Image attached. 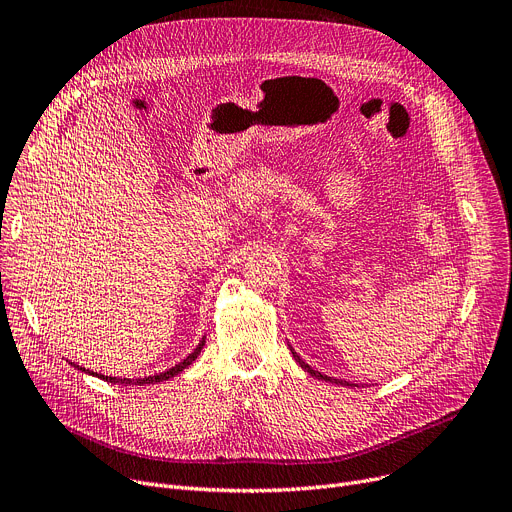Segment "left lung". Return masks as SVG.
Wrapping results in <instances>:
<instances>
[{
  "mask_svg": "<svg viewBox=\"0 0 512 512\" xmlns=\"http://www.w3.org/2000/svg\"><path fill=\"white\" fill-rule=\"evenodd\" d=\"M290 351H292V346H290ZM292 357H294V359H297V363H299V365H301V367H303V369H305L307 373H311V375H313V378H317V380H324V382H332V384H340V386H351V388H355V386H357V384H351V382H342V380H334V378H328V375H324V373H319V371L311 369V367H309V365H307V363H305V361H303V359H301V357H299L297 353H294V351H292ZM357 388H359V386H357Z\"/></svg>",
  "mask_w": 512,
  "mask_h": 512,
  "instance_id": "1",
  "label": "left lung"
}]
</instances>
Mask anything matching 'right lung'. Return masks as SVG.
Masks as SVG:
<instances>
[{
  "instance_id": "1",
  "label": "right lung",
  "mask_w": 512,
  "mask_h": 512,
  "mask_svg": "<svg viewBox=\"0 0 512 512\" xmlns=\"http://www.w3.org/2000/svg\"><path fill=\"white\" fill-rule=\"evenodd\" d=\"M203 344H205V338L199 342V346L195 348V351L188 355L186 359H182L178 365H174L172 369H168V371H164V373H157V375H149V378H137V380H130V378H112V375H101V373H95V371H91V369H85V367H78V365H74V363H70V365H74L76 369H80V371H85V373H89V375H97V378H101L103 382H110V384H132V386H143V384H155V382H166V380H170V378H174V375H178L180 371H184L188 365H193V361L199 357V353H201V348H203Z\"/></svg>"
}]
</instances>
